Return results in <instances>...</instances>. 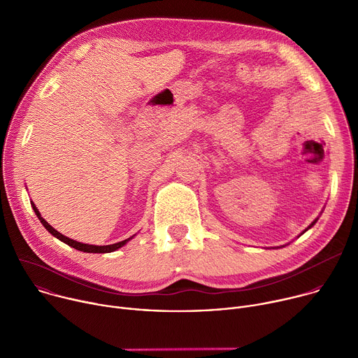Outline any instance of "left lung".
Returning <instances> with one entry per match:
<instances>
[{
    "mask_svg": "<svg viewBox=\"0 0 358 358\" xmlns=\"http://www.w3.org/2000/svg\"><path fill=\"white\" fill-rule=\"evenodd\" d=\"M312 225H313V224H312ZM312 225H310V227H312ZM310 227H309V228H310Z\"/></svg>",
    "mask_w": 358,
    "mask_h": 358,
    "instance_id": "left-lung-1",
    "label": "left lung"
}]
</instances>
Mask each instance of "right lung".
Instances as JSON below:
<instances>
[{"label": "right lung", "mask_w": 358, "mask_h": 358, "mask_svg": "<svg viewBox=\"0 0 358 358\" xmlns=\"http://www.w3.org/2000/svg\"><path fill=\"white\" fill-rule=\"evenodd\" d=\"M32 208H34V211H35L36 217L39 218L41 224L46 228V231H48V232H50V234H52L55 238H58L59 241L65 242L66 245H69V246H72V248H75V249H78V250H82V252H87V253H109V252H113V250H116V249L122 248L123 245H126V243L133 238V236H131V238L124 239V241H122V242H117V243H113V245H106V246H97V245H87V243H82V242L73 241V239H71V238H68V236H65V235L59 234L55 228L50 227V225H49V224H48V222L41 217L39 211L36 210V207L34 206V203H32Z\"/></svg>", "instance_id": "add662e5"}]
</instances>
